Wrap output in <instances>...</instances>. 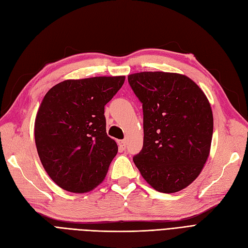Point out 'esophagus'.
I'll use <instances>...</instances> for the list:
<instances>
[{
	"instance_id": "34e87169",
	"label": "esophagus",
	"mask_w": 248,
	"mask_h": 248,
	"mask_svg": "<svg viewBox=\"0 0 248 248\" xmlns=\"http://www.w3.org/2000/svg\"><path fill=\"white\" fill-rule=\"evenodd\" d=\"M118 145H119V149L121 150V151H124V150L126 149V141L125 140H119Z\"/></svg>"
}]
</instances>
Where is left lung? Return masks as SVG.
<instances>
[{
  "label": "left lung",
  "mask_w": 248,
  "mask_h": 248,
  "mask_svg": "<svg viewBox=\"0 0 248 248\" xmlns=\"http://www.w3.org/2000/svg\"><path fill=\"white\" fill-rule=\"evenodd\" d=\"M128 82L144 115V144L134 164L157 191L185 188L200 175L211 146L213 115L206 95L178 73H134Z\"/></svg>",
  "instance_id": "1"
}]
</instances>
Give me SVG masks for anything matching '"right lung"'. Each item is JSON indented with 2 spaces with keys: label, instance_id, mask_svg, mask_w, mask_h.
<instances>
[{
  "label": "right lung",
  "instance_id": "right-lung-1",
  "mask_svg": "<svg viewBox=\"0 0 248 248\" xmlns=\"http://www.w3.org/2000/svg\"><path fill=\"white\" fill-rule=\"evenodd\" d=\"M124 80L68 79L44 96L35 120V142L44 170L61 188L87 192L106 178L118 146L107 133L104 106Z\"/></svg>",
  "mask_w": 248,
  "mask_h": 248
}]
</instances>
